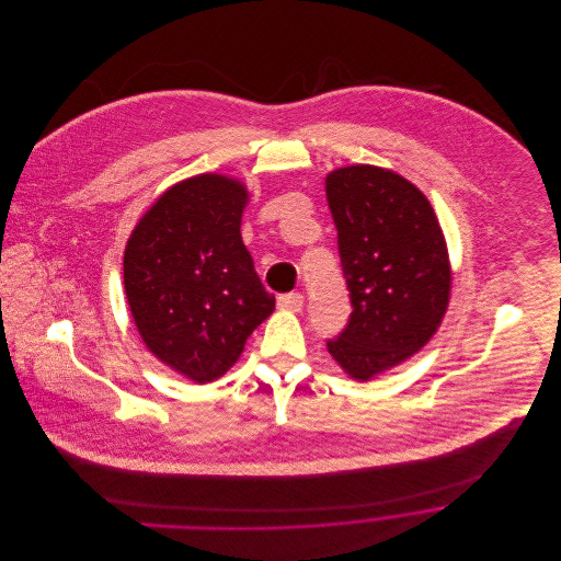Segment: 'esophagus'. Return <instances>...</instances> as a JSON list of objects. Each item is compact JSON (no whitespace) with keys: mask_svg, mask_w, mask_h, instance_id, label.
Returning a JSON list of instances; mask_svg holds the SVG:
<instances>
[{"mask_svg":"<svg viewBox=\"0 0 561 561\" xmlns=\"http://www.w3.org/2000/svg\"><path fill=\"white\" fill-rule=\"evenodd\" d=\"M302 305H305V298H302V294H298V291L278 296V309H283V311H291V313H298V311L302 309Z\"/></svg>","mask_w":561,"mask_h":561,"instance_id":"34e87169","label":"esophagus"}]
</instances>
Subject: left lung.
Masks as SVG:
<instances>
[{"instance_id": "left-lung-1", "label": "left lung", "mask_w": 561, "mask_h": 561, "mask_svg": "<svg viewBox=\"0 0 561 561\" xmlns=\"http://www.w3.org/2000/svg\"><path fill=\"white\" fill-rule=\"evenodd\" d=\"M352 316L330 356L367 382L416 354L438 330L451 296V263L425 194L371 163L325 176Z\"/></svg>"}]
</instances>
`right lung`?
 Wrapping results in <instances>:
<instances>
[{"instance_id":"add662e5","label":"right lung","mask_w":561,"mask_h":561,"mask_svg":"<svg viewBox=\"0 0 561 561\" xmlns=\"http://www.w3.org/2000/svg\"><path fill=\"white\" fill-rule=\"evenodd\" d=\"M248 190L196 174L168 187L131 231L123 280L147 350L192 382L222 378L274 311L241 241Z\"/></svg>"}]
</instances>
